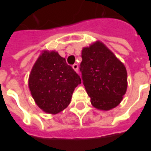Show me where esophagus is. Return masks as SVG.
<instances>
[{
  "instance_id": "obj_1",
  "label": "esophagus",
  "mask_w": 151,
  "mask_h": 151,
  "mask_svg": "<svg viewBox=\"0 0 151 151\" xmlns=\"http://www.w3.org/2000/svg\"><path fill=\"white\" fill-rule=\"evenodd\" d=\"M73 70H74L75 72L78 73V65L77 64H74V65H73Z\"/></svg>"
}]
</instances>
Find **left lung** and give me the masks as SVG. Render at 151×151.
Returning a JSON list of instances; mask_svg holds the SVG:
<instances>
[{
  "instance_id": "1",
  "label": "left lung",
  "mask_w": 151,
  "mask_h": 151,
  "mask_svg": "<svg viewBox=\"0 0 151 151\" xmlns=\"http://www.w3.org/2000/svg\"><path fill=\"white\" fill-rule=\"evenodd\" d=\"M82 58L80 70L92 106L102 111L116 108L128 86L124 65L99 40L82 48Z\"/></svg>"
}]
</instances>
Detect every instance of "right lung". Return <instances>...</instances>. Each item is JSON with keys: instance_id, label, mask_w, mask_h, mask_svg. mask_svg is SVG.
<instances>
[{"instance_id": "add662e5", "label": "right lung", "mask_w": 151, "mask_h": 151, "mask_svg": "<svg viewBox=\"0 0 151 151\" xmlns=\"http://www.w3.org/2000/svg\"><path fill=\"white\" fill-rule=\"evenodd\" d=\"M81 78L56 51L43 50L35 62L28 86L35 103L44 112L57 114L70 104Z\"/></svg>"}]
</instances>
